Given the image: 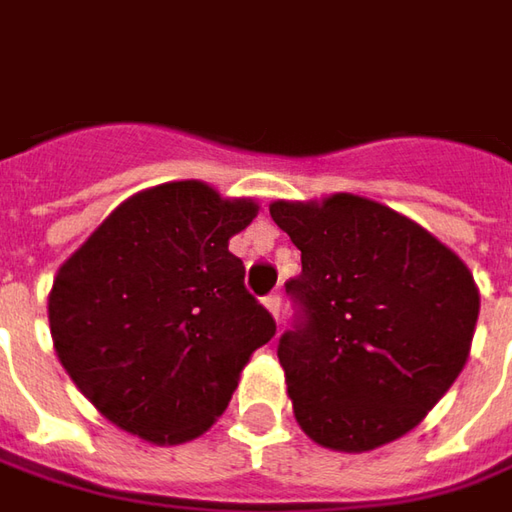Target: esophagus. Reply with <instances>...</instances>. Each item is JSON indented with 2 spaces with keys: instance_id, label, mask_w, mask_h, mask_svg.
<instances>
[{
  "instance_id": "esophagus-1",
  "label": "esophagus",
  "mask_w": 512,
  "mask_h": 512,
  "mask_svg": "<svg viewBox=\"0 0 512 512\" xmlns=\"http://www.w3.org/2000/svg\"><path fill=\"white\" fill-rule=\"evenodd\" d=\"M263 306H266L275 318H280V295H269V298H263Z\"/></svg>"
}]
</instances>
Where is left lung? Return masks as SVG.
<instances>
[{
    "label": "left lung",
    "mask_w": 512,
    "mask_h": 512,
    "mask_svg": "<svg viewBox=\"0 0 512 512\" xmlns=\"http://www.w3.org/2000/svg\"><path fill=\"white\" fill-rule=\"evenodd\" d=\"M300 249L278 358L300 430L364 453L424 421L467 364L478 289L464 260L387 206L332 194L269 206Z\"/></svg>",
    "instance_id": "obj_1"
}]
</instances>
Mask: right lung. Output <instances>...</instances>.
<instances>
[{
  "label": "right lung",
  "instance_id": "add662e5",
  "mask_svg": "<svg viewBox=\"0 0 512 512\" xmlns=\"http://www.w3.org/2000/svg\"><path fill=\"white\" fill-rule=\"evenodd\" d=\"M257 214L183 180L128 197L56 272L54 349L79 392L154 444L203 435L275 318L246 292L229 237Z\"/></svg>",
  "mask_w": 512,
  "mask_h": 512
}]
</instances>
